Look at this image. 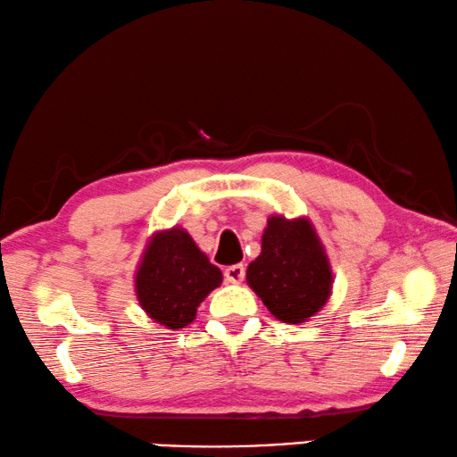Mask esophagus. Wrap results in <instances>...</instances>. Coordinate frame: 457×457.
<instances>
[{"label":"esophagus","mask_w":457,"mask_h":457,"mask_svg":"<svg viewBox=\"0 0 457 457\" xmlns=\"http://www.w3.org/2000/svg\"><path fill=\"white\" fill-rule=\"evenodd\" d=\"M224 278H227L228 283H235V285L243 283L245 267L243 265H230V267H227V269H224Z\"/></svg>","instance_id":"obj_1"}]
</instances>
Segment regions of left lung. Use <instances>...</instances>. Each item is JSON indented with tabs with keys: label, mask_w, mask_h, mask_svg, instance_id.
Wrapping results in <instances>:
<instances>
[{
	"label": "left lung",
	"mask_w": 457,
	"mask_h": 457,
	"mask_svg": "<svg viewBox=\"0 0 457 457\" xmlns=\"http://www.w3.org/2000/svg\"><path fill=\"white\" fill-rule=\"evenodd\" d=\"M246 283L283 323H305L321 311L331 295L333 273L309 219L269 216Z\"/></svg>",
	"instance_id": "8db88e82"
}]
</instances>
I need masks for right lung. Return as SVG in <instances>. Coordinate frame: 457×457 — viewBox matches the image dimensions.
Listing matches in <instances>:
<instances>
[{
  "instance_id": "obj_1",
  "label": "right lung",
  "mask_w": 457,
  "mask_h": 457,
  "mask_svg": "<svg viewBox=\"0 0 457 457\" xmlns=\"http://www.w3.org/2000/svg\"><path fill=\"white\" fill-rule=\"evenodd\" d=\"M134 283L146 315L168 329H180L192 323L200 303L222 283V273L187 230L174 227L152 235Z\"/></svg>"
}]
</instances>
